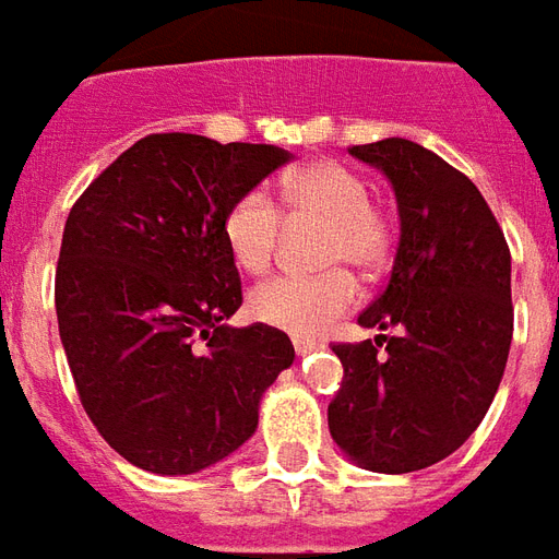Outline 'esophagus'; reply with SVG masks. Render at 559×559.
Wrapping results in <instances>:
<instances>
[{
  "label": "esophagus",
  "mask_w": 559,
  "mask_h": 559,
  "mask_svg": "<svg viewBox=\"0 0 559 559\" xmlns=\"http://www.w3.org/2000/svg\"><path fill=\"white\" fill-rule=\"evenodd\" d=\"M314 342H308V338H299V335H293V350L299 354V357H306V354H311L314 350Z\"/></svg>",
  "instance_id": "esophagus-1"
}]
</instances>
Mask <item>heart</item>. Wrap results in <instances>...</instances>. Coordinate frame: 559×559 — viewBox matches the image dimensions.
Wrapping results in <instances>:
<instances>
[{
  "mask_svg": "<svg viewBox=\"0 0 559 559\" xmlns=\"http://www.w3.org/2000/svg\"><path fill=\"white\" fill-rule=\"evenodd\" d=\"M281 197L284 209L296 221L326 224L320 245V266L330 272L318 278L281 275L266 281L251 293L248 308L253 320L308 338L320 335L330 323L357 306V281L342 266L374 275L388 260L390 224L384 212L369 199V185L360 171L330 159L293 171L284 181ZM281 229L284 217L275 199L266 190H248L226 212V248L245 272L260 275L275 260Z\"/></svg>",
  "mask_w": 559,
  "mask_h": 559,
  "instance_id": "b5f03b06",
  "label": "heart"
}]
</instances>
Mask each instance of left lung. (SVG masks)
I'll return each instance as SVG.
<instances>
[{
  "label": "left lung",
  "instance_id": "obj_1",
  "mask_svg": "<svg viewBox=\"0 0 559 559\" xmlns=\"http://www.w3.org/2000/svg\"><path fill=\"white\" fill-rule=\"evenodd\" d=\"M350 157L381 169L400 212L388 287L357 323L396 335L333 345L345 381L330 436L360 469L402 475L454 454L497 396L514 330L511 253L478 187L424 144L381 139Z\"/></svg>",
  "mask_w": 559,
  "mask_h": 559
}]
</instances>
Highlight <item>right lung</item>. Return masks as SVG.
Here are the masks:
<instances>
[{"label":"right lung","instance_id":"1","mask_svg":"<svg viewBox=\"0 0 559 559\" xmlns=\"http://www.w3.org/2000/svg\"><path fill=\"white\" fill-rule=\"evenodd\" d=\"M290 159L275 144L159 132L72 205L57 263L62 350L93 427L132 466L193 475L226 460L296 357L275 326L226 323L241 306L226 212Z\"/></svg>","mask_w":559,"mask_h":559}]
</instances>
